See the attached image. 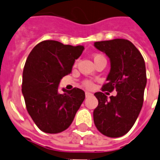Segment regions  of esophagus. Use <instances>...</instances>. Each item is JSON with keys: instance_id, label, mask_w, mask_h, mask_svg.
Listing matches in <instances>:
<instances>
[{"instance_id": "34e87169", "label": "esophagus", "mask_w": 160, "mask_h": 160, "mask_svg": "<svg viewBox=\"0 0 160 160\" xmlns=\"http://www.w3.org/2000/svg\"><path fill=\"white\" fill-rule=\"evenodd\" d=\"M91 95H92L91 93H89V92L88 91L85 92V97H86V98H88V97H89V96H91Z\"/></svg>"}]
</instances>
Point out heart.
Masks as SVG:
<instances>
[{"label": "heart", "mask_w": 160, "mask_h": 160, "mask_svg": "<svg viewBox=\"0 0 160 160\" xmlns=\"http://www.w3.org/2000/svg\"><path fill=\"white\" fill-rule=\"evenodd\" d=\"M93 61L95 62V61L100 59V58H105L102 55V54L96 53V54H94V55L93 56ZM83 84H84V87H86V88H91V87L93 86V83H92L91 81H89V80H85Z\"/></svg>", "instance_id": "heart-1"}]
</instances>
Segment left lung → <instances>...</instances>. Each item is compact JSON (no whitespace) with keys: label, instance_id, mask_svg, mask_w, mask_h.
Returning <instances> with one entry per match:
<instances>
[{"label":"left lung","instance_id":"obj_1","mask_svg":"<svg viewBox=\"0 0 160 160\" xmlns=\"http://www.w3.org/2000/svg\"><path fill=\"white\" fill-rule=\"evenodd\" d=\"M94 46L105 52L111 62L102 91L111 93L116 89L117 95L108 99L102 92L94 93L98 104L93 111V122L102 135L120 137L133 127L143 105L147 81L145 61L140 51L127 39L95 42Z\"/></svg>","mask_w":160,"mask_h":160}]
</instances>
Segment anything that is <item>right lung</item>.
<instances>
[{"label":"right lung","mask_w":160,"mask_h":160,"mask_svg":"<svg viewBox=\"0 0 160 160\" xmlns=\"http://www.w3.org/2000/svg\"><path fill=\"white\" fill-rule=\"evenodd\" d=\"M83 50V46L45 40L26 60L22 93L28 114L42 132L53 134L67 130L84 101V92L79 88L58 93L60 80L71 73Z\"/></svg>","instance_id":"right-lung-1"}]
</instances>
